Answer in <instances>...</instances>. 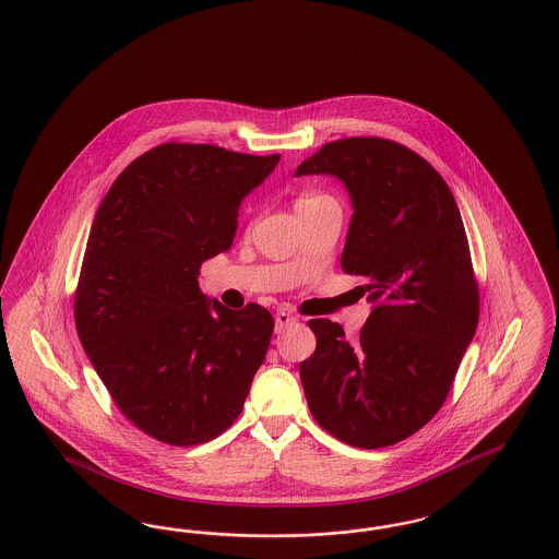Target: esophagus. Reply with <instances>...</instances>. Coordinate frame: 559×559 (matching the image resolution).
I'll return each mask as SVG.
<instances>
[{
    "mask_svg": "<svg viewBox=\"0 0 559 559\" xmlns=\"http://www.w3.org/2000/svg\"><path fill=\"white\" fill-rule=\"evenodd\" d=\"M295 322H297V318H295L293 313L276 312V316H274V331H276V333H283L287 326L295 324Z\"/></svg>",
    "mask_w": 559,
    "mask_h": 559,
    "instance_id": "obj_1",
    "label": "esophagus"
}]
</instances>
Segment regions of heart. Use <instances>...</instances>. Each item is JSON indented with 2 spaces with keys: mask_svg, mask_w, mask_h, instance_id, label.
<instances>
[{
  "mask_svg": "<svg viewBox=\"0 0 559 559\" xmlns=\"http://www.w3.org/2000/svg\"><path fill=\"white\" fill-rule=\"evenodd\" d=\"M333 201L335 200H333L331 195L313 193V191H304V193H299L297 200H295V210H297V214H301V212L313 210V207H318V205H322V203H333Z\"/></svg>",
  "mask_w": 559,
  "mask_h": 559,
  "instance_id": "obj_1",
  "label": "heart"
}]
</instances>
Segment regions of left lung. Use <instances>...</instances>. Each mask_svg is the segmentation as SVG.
<instances>
[{
  "label": "left lung",
  "instance_id": "1",
  "mask_svg": "<svg viewBox=\"0 0 559 559\" xmlns=\"http://www.w3.org/2000/svg\"><path fill=\"white\" fill-rule=\"evenodd\" d=\"M333 175L354 216L341 269L374 304L359 338L316 318L299 377L316 423L361 449L400 443L441 409L474 336L478 283L457 203L409 147L380 136L322 145L295 173Z\"/></svg>",
  "mask_w": 559,
  "mask_h": 559
}]
</instances>
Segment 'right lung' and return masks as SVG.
Wrapping results in <instances>:
<instances>
[{
  "label": "right lung",
  "instance_id": "add662e5",
  "mask_svg": "<svg viewBox=\"0 0 559 559\" xmlns=\"http://www.w3.org/2000/svg\"><path fill=\"white\" fill-rule=\"evenodd\" d=\"M281 154L162 143L97 207L74 290V324L118 409L162 443L200 445L243 409L272 313L200 290L201 264L233 246L241 201Z\"/></svg>",
  "mask_w": 559,
  "mask_h": 559
}]
</instances>
